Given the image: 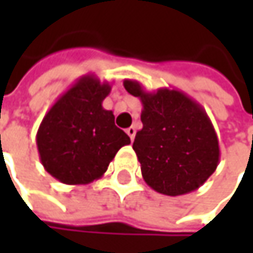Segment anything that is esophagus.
Returning a JSON list of instances; mask_svg holds the SVG:
<instances>
[{"mask_svg": "<svg viewBox=\"0 0 253 253\" xmlns=\"http://www.w3.org/2000/svg\"><path fill=\"white\" fill-rule=\"evenodd\" d=\"M126 133L128 134V137H130V140H134V136H136V128L131 126L126 128Z\"/></svg>", "mask_w": 253, "mask_h": 253, "instance_id": "esophagus-1", "label": "esophagus"}]
</instances>
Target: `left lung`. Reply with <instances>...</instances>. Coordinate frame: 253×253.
<instances>
[{
  "instance_id": "left-lung-1",
  "label": "left lung",
  "mask_w": 253,
  "mask_h": 253,
  "mask_svg": "<svg viewBox=\"0 0 253 253\" xmlns=\"http://www.w3.org/2000/svg\"><path fill=\"white\" fill-rule=\"evenodd\" d=\"M123 84L143 105L133 149L146 184L169 196L199 189L220 163L218 137L205 110L176 89L146 92L136 80Z\"/></svg>"
}]
</instances>
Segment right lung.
Wrapping results in <instances>:
<instances>
[{"label": "right lung", "mask_w": 253, "mask_h": 253, "mask_svg": "<svg viewBox=\"0 0 253 253\" xmlns=\"http://www.w3.org/2000/svg\"><path fill=\"white\" fill-rule=\"evenodd\" d=\"M111 86L93 75L80 77L45 114L36 133L43 169L66 184H87L107 171L130 137L114 125L102 101Z\"/></svg>", "instance_id": "right-lung-1"}]
</instances>
